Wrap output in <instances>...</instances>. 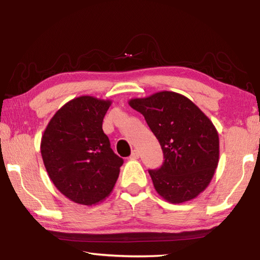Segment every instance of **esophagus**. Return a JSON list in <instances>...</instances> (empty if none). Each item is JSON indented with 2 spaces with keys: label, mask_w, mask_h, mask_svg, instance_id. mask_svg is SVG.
Masks as SVG:
<instances>
[{
  "label": "esophagus",
  "mask_w": 260,
  "mask_h": 260,
  "mask_svg": "<svg viewBox=\"0 0 260 260\" xmlns=\"http://www.w3.org/2000/svg\"><path fill=\"white\" fill-rule=\"evenodd\" d=\"M140 157V152H139V150H136V149H135V150H133V151H132V155H131V159H138V158Z\"/></svg>",
  "instance_id": "obj_1"
}]
</instances>
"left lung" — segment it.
I'll return each mask as SVG.
<instances>
[{"mask_svg":"<svg viewBox=\"0 0 260 260\" xmlns=\"http://www.w3.org/2000/svg\"><path fill=\"white\" fill-rule=\"evenodd\" d=\"M128 104L143 114L164 153L160 169L149 170L156 191L173 204L199 196L219 161V135L212 121L190 100L174 91L132 99Z\"/></svg>","mask_w":260,"mask_h":260,"instance_id":"left-lung-1","label":"left lung"}]
</instances>
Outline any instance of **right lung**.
<instances>
[{
	"mask_svg": "<svg viewBox=\"0 0 260 260\" xmlns=\"http://www.w3.org/2000/svg\"><path fill=\"white\" fill-rule=\"evenodd\" d=\"M110 100L79 96L64 104L41 139L43 164L55 187L74 203L98 204L111 193L122 158L102 129Z\"/></svg>",
	"mask_w": 260,
	"mask_h": 260,
	"instance_id": "1",
	"label": "right lung"
}]
</instances>
